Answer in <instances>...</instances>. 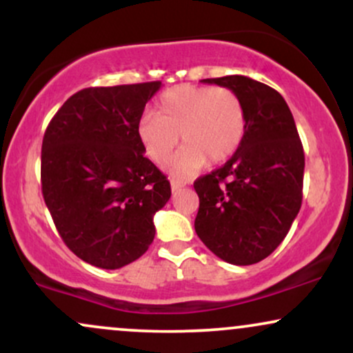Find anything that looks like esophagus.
I'll list each match as a JSON object with an SVG mask.
<instances>
[{
    "label": "esophagus",
    "mask_w": 353,
    "mask_h": 353,
    "mask_svg": "<svg viewBox=\"0 0 353 353\" xmlns=\"http://www.w3.org/2000/svg\"><path fill=\"white\" fill-rule=\"evenodd\" d=\"M181 188H184V182L176 181V179L171 181V189H172V192H176V190H179Z\"/></svg>",
    "instance_id": "1"
}]
</instances>
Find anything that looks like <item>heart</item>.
<instances>
[{
    "instance_id": "b5f03b06",
    "label": "heart",
    "mask_w": 353,
    "mask_h": 353,
    "mask_svg": "<svg viewBox=\"0 0 353 353\" xmlns=\"http://www.w3.org/2000/svg\"><path fill=\"white\" fill-rule=\"evenodd\" d=\"M247 116L237 92L221 86L181 84L161 96L156 114L139 123V139L149 159L164 164L176 145L182 144L168 171L189 177L210 164L225 163L245 137Z\"/></svg>"
}]
</instances>
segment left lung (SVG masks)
Instances as JSON below:
<instances>
[{
  "label": "left lung",
  "mask_w": 353,
  "mask_h": 353,
  "mask_svg": "<svg viewBox=\"0 0 353 353\" xmlns=\"http://www.w3.org/2000/svg\"><path fill=\"white\" fill-rule=\"evenodd\" d=\"M202 83L237 92L247 129L228 163L194 182L199 196L194 228L222 261L257 264L277 249L301 210V137L285 99L267 84L239 74Z\"/></svg>",
  "instance_id": "1"
}]
</instances>
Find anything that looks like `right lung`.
<instances>
[{
    "mask_svg": "<svg viewBox=\"0 0 353 353\" xmlns=\"http://www.w3.org/2000/svg\"><path fill=\"white\" fill-rule=\"evenodd\" d=\"M159 88L161 81L81 89L44 132V202L64 244L99 269L139 259L154 241V214L171 197L139 139L145 103Z\"/></svg>",
    "mask_w": 353,
    "mask_h": 353,
    "instance_id": "1",
    "label": "right lung"
}]
</instances>
